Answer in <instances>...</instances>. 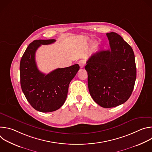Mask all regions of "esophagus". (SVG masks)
<instances>
[{
    "label": "esophagus",
    "instance_id": "1",
    "mask_svg": "<svg viewBox=\"0 0 152 152\" xmlns=\"http://www.w3.org/2000/svg\"><path fill=\"white\" fill-rule=\"evenodd\" d=\"M78 64H79V65L80 67L82 69V68H83V67H84L85 62L84 60H80V61H79V63H78Z\"/></svg>",
    "mask_w": 152,
    "mask_h": 152
}]
</instances>
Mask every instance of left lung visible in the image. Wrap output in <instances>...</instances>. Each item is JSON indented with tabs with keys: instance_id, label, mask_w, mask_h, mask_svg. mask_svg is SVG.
Masks as SVG:
<instances>
[{
	"instance_id": "obj_1",
	"label": "left lung",
	"mask_w": 152,
	"mask_h": 152,
	"mask_svg": "<svg viewBox=\"0 0 152 152\" xmlns=\"http://www.w3.org/2000/svg\"><path fill=\"white\" fill-rule=\"evenodd\" d=\"M110 49L93 54L86 61L88 86L94 101L103 107L126 102L133 91L137 69L133 49L118 34H106Z\"/></svg>"
}]
</instances>
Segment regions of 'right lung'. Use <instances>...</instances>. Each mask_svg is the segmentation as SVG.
Listing matches in <instances>:
<instances>
[{"label":"right lung","instance_id":"obj_1","mask_svg":"<svg viewBox=\"0 0 152 152\" xmlns=\"http://www.w3.org/2000/svg\"><path fill=\"white\" fill-rule=\"evenodd\" d=\"M55 39H38L30 43L20 64L21 90L30 104L42 113L55 111L66 100L69 86L79 70L76 64L57 69L48 75L41 72L35 62V52L41 45H48Z\"/></svg>","mask_w":152,"mask_h":152}]
</instances>
